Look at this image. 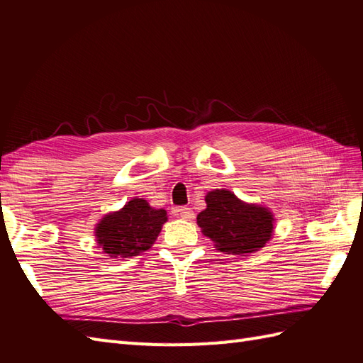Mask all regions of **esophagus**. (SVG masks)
Returning a JSON list of instances; mask_svg holds the SVG:
<instances>
[{
  "instance_id": "obj_1",
  "label": "esophagus",
  "mask_w": 363,
  "mask_h": 363,
  "mask_svg": "<svg viewBox=\"0 0 363 363\" xmlns=\"http://www.w3.org/2000/svg\"><path fill=\"white\" fill-rule=\"evenodd\" d=\"M176 213H178V215H179L182 219H185V220H191V219H194V213H193V210H191V208L182 207V208H178V210H176Z\"/></svg>"
}]
</instances>
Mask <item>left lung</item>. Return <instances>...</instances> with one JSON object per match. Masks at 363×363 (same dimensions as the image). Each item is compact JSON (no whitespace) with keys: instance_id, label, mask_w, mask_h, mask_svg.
<instances>
[{"instance_id":"1","label":"left lung","mask_w":363,"mask_h":363,"mask_svg":"<svg viewBox=\"0 0 363 363\" xmlns=\"http://www.w3.org/2000/svg\"><path fill=\"white\" fill-rule=\"evenodd\" d=\"M206 202L207 208L198 215V225L218 252L247 256L272 240L276 219L268 207L239 199L227 189L208 191Z\"/></svg>"}]
</instances>
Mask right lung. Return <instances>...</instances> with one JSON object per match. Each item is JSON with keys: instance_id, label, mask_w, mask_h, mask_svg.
<instances>
[{"instance_id": "obj_1", "label": "right lung", "mask_w": 363, "mask_h": 363, "mask_svg": "<svg viewBox=\"0 0 363 363\" xmlns=\"http://www.w3.org/2000/svg\"><path fill=\"white\" fill-rule=\"evenodd\" d=\"M169 219L164 208H153L143 198L130 199L118 211H110L95 225L98 248L111 259L138 256L152 248Z\"/></svg>"}]
</instances>
